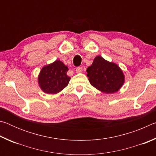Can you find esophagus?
<instances>
[{
	"label": "esophagus",
	"instance_id": "1",
	"mask_svg": "<svg viewBox=\"0 0 156 156\" xmlns=\"http://www.w3.org/2000/svg\"><path fill=\"white\" fill-rule=\"evenodd\" d=\"M82 72H83V69H82V67H78L76 69V73H81Z\"/></svg>",
	"mask_w": 156,
	"mask_h": 156
}]
</instances>
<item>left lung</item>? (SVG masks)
<instances>
[{
    "label": "left lung",
    "instance_id": "1",
    "mask_svg": "<svg viewBox=\"0 0 156 156\" xmlns=\"http://www.w3.org/2000/svg\"><path fill=\"white\" fill-rule=\"evenodd\" d=\"M87 72L91 85L106 94L118 91L125 81L120 67L115 63L107 61L101 56L95 58Z\"/></svg>",
    "mask_w": 156,
    "mask_h": 156
}]
</instances>
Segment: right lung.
Listing matches in <instances>:
<instances>
[{"label": "right lung", "instance_id": "right-lung-1", "mask_svg": "<svg viewBox=\"0 0 156 156\" xmlns=\"http://www.w3.org/2000/svg\"><path fill=\"white\" fill-rule=\"evenodd\" d=\"M68 67L60 60L44 66L41 71L38 83L41 88L47 94H54L67 86L70 80L67 72Z\"/></svg>", "mask_w": 156, "mask_h": 156}]
</instances>
